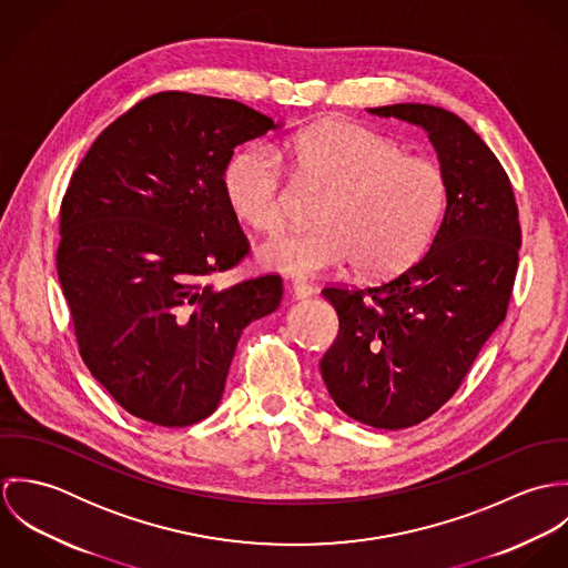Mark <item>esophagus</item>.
Returning <instances> with one entry per match:
<instances>
[{"label":"esophagus","instance_id":"esophagus-1","mask_svg":"<svg viewBox=\"0 0 568 568\" xmlns=\"http://www.w3.org/2000/svg\"><path fill=\"white\" fill-rule=\"evenodd\" d=\"M291 293H293V297L295 300H306V297H311L313 293H315V286L313 284H306V282H293V286H291Z\"/></svg>","mask_w":568,"mask_h":568}]
</instances>
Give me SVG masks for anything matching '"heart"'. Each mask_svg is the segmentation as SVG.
I'll return each mask as SVG.
<instances>
[{
  "label": "heart",
  "instance_id": "1",
  "mask_svg": "<svg viewBox=\"0 0 568 568\" xmlns=\"http://www.w3.org/2000/svg\"><path fill=\"white\" fill-rule=\"evenodd\" d=\"M293 174L325 187L320 227L282 232L260 246L264 266L315 277L356 262L367 277H389L413 264L435 239L450 201L439 163L356 122H324L291 146ZM227 203L246 225L273 232L286 219L288 181L282 155L246 146L225 168Z\"/></svg>",
  "mask_w": 568,
  "mask_h": 568
}]
</instances>
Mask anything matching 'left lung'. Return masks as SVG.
I'll use <instances>...</instances> for the list:
<instances>
[{
  "label": "left lung",
  "instance_id": "1",
  "mask_svg": "<svg viewBox=\"0 0 568 568\" xmlns=\"http://www.w3.org/2000/svg\"><path fill=\"white\" fill-rule=\"evenodd\" d=\"M367 111L422 126L450 183L446 216L415 264L378 286L322 291L338 315L320 363L332 400L356 422L398 430L453 398L505 320L520 225L507 172L459 115L419 102Z\"/></svg>",
  "mask_w": 568,
  "mask_h": 568
}]
</instances>
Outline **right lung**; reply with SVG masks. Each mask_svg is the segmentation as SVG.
Returning <instances> with one entry per match:
<instances>
[{
  "mask_svg": "<svg viewBox=\"0 0 568 568\" xmlns=\"http://www.w3.org/2000/svg\"><path fill=\"white\" fill-rule=\"evenodd\" d=\"M277 126L236 100L162 91L111 122L70 179L59 282L84 365L140 419L214 413L244 327L282 302L277 275L210 280L248 253L225 168Z\"/></svg>",
  "mask_w": 568,
  "mask_h": 568,
  "instance_id": "right-lung-1",
  "label": "right lung"
}]
</instances>
